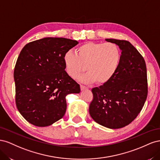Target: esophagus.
Returning <instances> with one entry per match:
<instances>
[{
	"instance_id": "obj_1",
	"label": "esophagus",
	"mask_w": 160,
	"mask_h": 160,
	"mask_svg": "<svg viewBox=\"0 0 160 160\" xmlns=\"http://www.w3.org/2000/svg\"><path fill=\"white\" fill-rule=\"evenodd\" d=\"M80 88H81V91H83V90L87 89L86 87H85V85H80Z\"/></svg>"
}]
</instances>
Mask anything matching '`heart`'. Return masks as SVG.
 <instances>
[{
  "mask_svg": "<svg viewBox=\"0 0 160 160\" xmlns=\"http://www.w3.org/2000/svg\"><path fill=\"white\" fill-rule=\"evenodd\" d=\"M122 59L119 47L113 42H88L77 49V53L67 51L63 57L67 73L77 78L86 69L88 73L80 79L86 83L105 84L117 72Z\"/></svg>",
  "mask_w": 160,
  "mask_h": 160,
  "instance_id": "1",
  "label": "heart"
}]
</instances>
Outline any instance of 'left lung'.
<instances>
[{"mask_svg": "<svg viewBox=\"0 0 160 160\" xmlns=\"http://www.w3.org/2000/svg\"><path fill=\"white\" fill-rule=\"evenodd\" d=\"M105 40L119 47L122 59L112 78L92 89L89 114L99 125L119 129L132 123L143 107L148 92L147 69L143 57L129 41Z\"/></svg>", "mask_w": 160, "mask_h": 160, "instance_id": "obj_1", "label": "left lung"}]
</instances>
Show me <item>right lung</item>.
Masks as SVG:
<instances>
[{
	"instance_id": "add662e5",
	"label": "right lung",
	"mask_w": 160,
	"mask_h": 160,
	"mask_svg": "<svg viewBox=\"0 0 160 160\" xmlns=\"http://www.w3.org/2000/svg\"><path fill=\"white\" fill-rule=\"evenodd\" d=\"M78 44L66 38L46 37L22 48L14 70L15 102L28 122L45 127L63 117L65 97L80 86L65 71V53Z\"/></svg>"
}]
</instances>
